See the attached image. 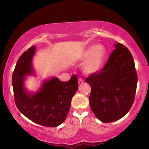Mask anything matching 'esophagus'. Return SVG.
Masks as SVG:
<instances>
[{
	"label": "esophagus",
	"instance_id": "esophagus-1",
	"mask_svg": "<svg viewBox=\"0 0 149 149\" xmlns=\"http://www.w3.org/2000/svg\"><path fill=\"white\" fill-rule=\"evenodd\" d=\"M84 83L83 79H82V78H78V83H79V84H82V83Z\"/></svg>",
	"mask_w": 149,
	"mask_h": 149
}]
</instances>
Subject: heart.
<instances>
[{
  "label": "heart",
  "mask_w": 149,
  "mask_h": 149,
  "mask_svg": "<svg viewBox=\"0 0 149 149\" xmlns=\"http://www.w3.org/2000/svg\"><path fill=\"white\" fill-rule=\"evenodd\" d=\"M107 49L103 45H92L80 54L79 59L84 61L83 70L88 75L95 74L102 69L107 57Z\"/></svg>",
  "instance_id": "heart-1"
}]
</instances>
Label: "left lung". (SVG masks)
I'll list each match as a JSON object with an SVG mask.
<instances>
[{"instance_id": "8db88e82", "label": "left lung", "mask_w": 149, "mask_h": 149, "mask_svg": "<svg viewBox=\"0 0 149 149\" xmlns=\"http://www.w3.org/2000/svg\"><path fill=\"white\" fill-rule=\"evenodd\" d=\"M115 47L103 69L85 79L91 87L90 108L103 123L118 120L127 113L137 85L132 55L123 44H115Z\"/></svg>"}]
</instances>
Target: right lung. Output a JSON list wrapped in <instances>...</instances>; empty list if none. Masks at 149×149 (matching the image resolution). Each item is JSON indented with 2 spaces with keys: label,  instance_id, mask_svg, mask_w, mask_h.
Instances as JSON below:
<instances>
[{
  "label": "right lung",
  "instance_id": "add662e5",
  "mask_svg": "<svg viewBox=\"0 0 149 149\" xmlns=\"http://www.w3.org/2000/svg\"><path fill=\"white\" fill-rule=\"evenodd\" d=\"M36 47L32 46L19 58L13 74V87L17 107L23 115L36 123L57 127L62 123L69 111L71 102L78 88V78L73 75L66 82L57 78L46 80L35 94L24 88V77L33 73L31 60Z\"/></svg>",
  "mask_w": 149,
  "mask_h": 149
}]
</instances>
